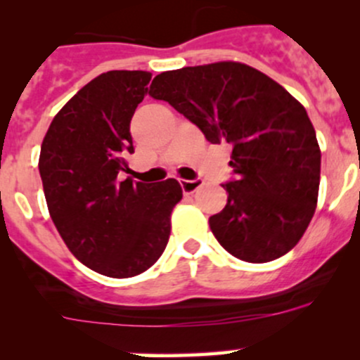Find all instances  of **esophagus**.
<instances>
[{
	"label": "esophagus",
	"instance_id": "34e87169",
	"mask_svg": "<svg viewBox=\"0 0 360 360\" xmlns=\"http://www.w3.org/2000/svg\"><path fill=\"white\" fill-rule=\"evenodd\" d=\"M179 184L181 188H183L184 193H193V191H197L198 188L202 186L203 181L202 179H179Z\"/></svg>",
	"mask_w": 360,
	"mask_h": 360
}]
</instances>
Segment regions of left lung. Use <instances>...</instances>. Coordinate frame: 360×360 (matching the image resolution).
<instances>
[{
  "mask_svg": "<svg viewBox=\"0 0 360 360\" xmlns=\"http://www.w3.org/2000/svg\"><path fill=\"white\" fill-rule=\"evenodd\" d=\"M150 96L167 101L212 144L233 146L228 202L209 217L221 245L242 261L284 256L307 231L321 183V150L307 110L264 72L214 63L155 76Z\"/></svg>",
  "mask_w": 360,
  "mask_h": 360,
  "instance_id": "obj_1",
  "label": "left lung"
}]
</instances>
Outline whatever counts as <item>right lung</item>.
I'll use <instances>...</instances> for the list:
<instances>
[{
  "instance_id": "right-lung-1",
  "label": "right lung",
  "mask_w": 360,
  "mask_h": 360,
  "mask_svg": "<svg viewBox=\"0 0 360 360\" xmlns=\"http://www.w3.org/2000/svg\"><path fill=\"white\" fill-rule=\"evenodd\" d=\"M151 89V72L108 71L86 83L52 120L39 153V176L57 231L72 256L112 278L153 266L170 235V212L183 198L176 179L134 183L130 120Z\"/></svg>"
}]
</instances>
